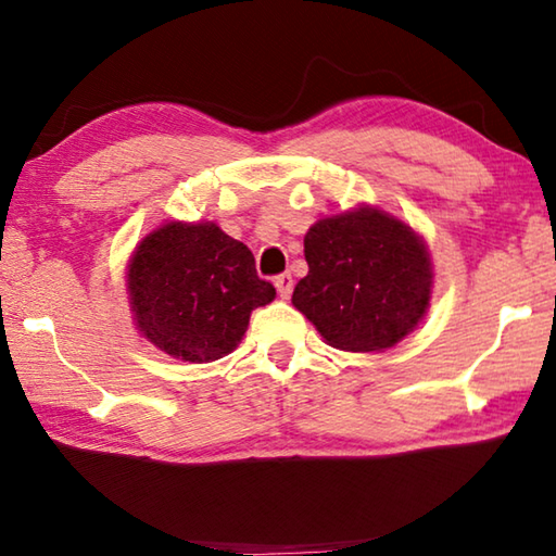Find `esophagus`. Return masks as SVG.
<instances>
[{"instance_id":"1","label":"esophagus","mask_w":556,"mask_h":556,"mask_svg":"<svg viewBox=\"0 0 556 556\" xmlns=\"http://www.w3.org/2000/svg\"><path fill=\"white\" fill-rule=\"evenodd\" d=\"M275 287H277L281 299H289L291 296V289H294V279H291V275L287 271V275L275 277Z\"/></svg>"}]
</instances>
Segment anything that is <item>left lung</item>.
<instances>
[{
    "mask_svg": "<svg viewBox=\"0 0 556 556\" xmlns=\"http://www.w3.org/2000/svg\"><path fill=\"white\" fill-rule=\"evenodd\" d=\"M308 275L294 304L328 345L388 351L412 333L431 299L425 240L394 215L361 205L321 218L304 238Z\"/></svg>",
    "mask_w": 556,
    "mask_h": 556,
    "instance_id": "obj_1",
    "label": "left lung"
}]
</instances>
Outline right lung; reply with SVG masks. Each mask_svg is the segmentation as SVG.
I'll use <instances>...</instances> for the list:
<instances>
[{
	"label": "right lung",
	"instance_id": "1",
	"mask_svg": "<svg viewBox=\"0 0 556 556\" xmlns=\"http://www.w3.org/2000/svg\"><path fill=\"white\" fill-rule=\"evenodd\" d=\"M135 324L159 351L188 363L232 353L252 308L275 299L248 244L215 223L172 220L137 244L127 267Z\"/></svg>",
	"mask_w": 556,
	"mask_h": 556
}]
</instances>
